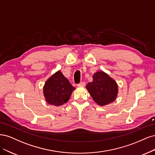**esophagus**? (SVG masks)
<instances>
[{
  "mask_svg": "<svg viewBox=\"0 0 155 155\" xmlns=\"http://www.w3.org/2000/svg\"><path fill=\"white\" fill-rule=\"evenodd\" d=\"M77 86H79V87H84V86H86V82H81L80 84H78Z\"/></svg>",
  "mask_w": 155,
  "mask_h": 155,
  "instance_id": "esophagus-1",
  "label": "esophagus"
}]
</instances>
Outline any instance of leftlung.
Masks as SVG:
<instances>
[{
	"instance_id": "1",
	"label": "left lung",
	"mask_w": 155,
	"mask_h": 155,
	"mask_svg": "<svg viewBox=\"0 0 155 155\" xmlns=\"http://www.w3.org/2000/svg\"><path fill=\"white\" fill-rule=\"evenodd\" d=\"M93 79L86 85V88L94 101L101 106L113 102L117 97V82L103 71L94 73Z\"/></svg>"
}]
</instances>
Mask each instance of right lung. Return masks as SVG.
Listing matches in <instances>:
<instances>
[{"instance_id":"1","label":"right lung","mask_w":155,"mask_h":155,"mask_svg":"<svg viewBox=\"0 0 155 155\" xmlns=\"http://www.w3.org/2000/svg\"><path fill=\"white\" fill-rule=\"evenodd\" d=\"M74 89L63 74L58 71L45 83L43 92L48 104L59 106L69 101Z\"/></svg>"}]
</instances>
